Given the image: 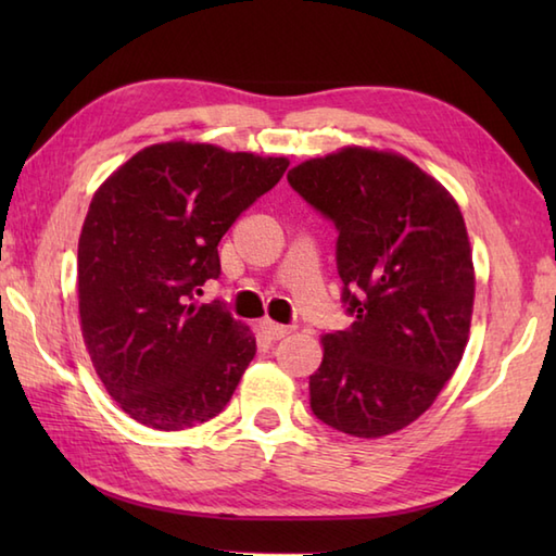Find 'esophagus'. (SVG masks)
<instances>
[{"label":"esophagus","instance_id":"obj_1","mask_svg":"<svg viewBox=\"0 0 556 556\" xmlns=\"http://www.w3.org/2000/svg\"><path fill=\"white\" fill-rule=\"evenodd\" d=\"M263 332H265L269 339H285V337L291 332V327L279 325V323H275V320H263Z\"/></svg>","mask_w":556,"mask_h":556}]
</instances>
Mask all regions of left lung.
Here are the masks:
<instances>
[{"mask_svg": "<svg viewBox=\"0 0 556 556\" xmlns=\"http://www.w3.org/2000/svg\"><path fill=\"white\" fill-rule=\"evenodd\" d=\"M337 224L353 325L323 337L311 408L363 440L394 434L440 396L468 344L476 269L458 203L416 162L346 146L289 172Z\"/></svg>", "mask_w": 556, "mask_h": 556, "instance_id": "obj_1", "label": "left lung"}]
</instances>
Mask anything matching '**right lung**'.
<instances>
[{
  "instance_id": "right-lung-1",
  "label": "right lung",
  "mask_w": 556,
  "mask_h": 556,
  "mask_svg": "<svg viewBox=\"0 0 556 556\" xmlns=\"http://www.w3.org/2000/svg\"><path fill=\"white\" fill-rule=\"evenodd\" d=\"M287 167V157L169 140L136 152L92 195L78 239L80 332L134 420L184 430L229 404L255 334L195 293L219 277L222 236Z\"/></svg>"
}]
</instances>
